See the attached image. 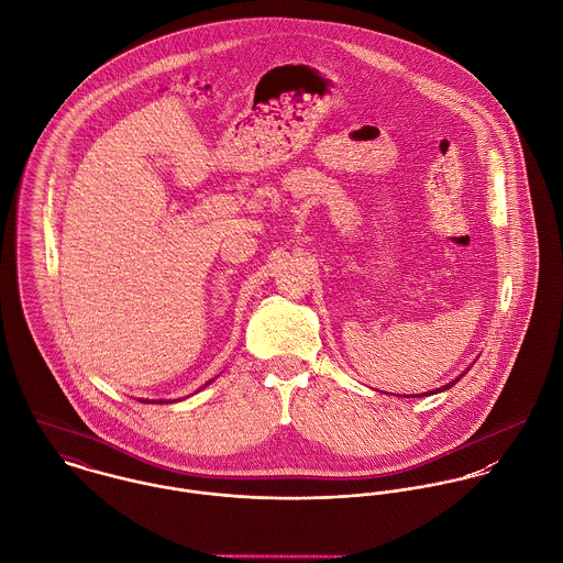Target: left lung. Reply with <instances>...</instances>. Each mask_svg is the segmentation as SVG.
Segmentation results:
<instances>
[{"label": "left lung", "instance_id": "1", "mask_svg": "<svg viewBox=\"0 0 563 563\" xmlns=\"http://www.w3.org/2000/svg\"><path fill=\"white\" fill-rule=\"evenodd\" d=\"M468 369H471V367H468ZM468 369H466V372H468ZM466 372H464V374H466ZM464 374L457 375L455 379H451V382H449V384H444L442 388H437V390H428V393H421V395H426V397H428V395H437V393H442V390H449V388H451L455 382H460V379L464 377ZM421 395H404V397H421Z\"/></svg>", "mask_w": 563, "mask_h": 563}]
</instances>
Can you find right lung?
Returning <instances> with one entry per match:
<instances>
[{
	"mask_svg": "<svg viewBox=\"0 0 563 563\" xmlns=\"http://www.w3.org/2000/svg\"><path fill=\"white\" fill-rule=\"evenodd\" d=\"M211 382H213V379H209L207 384H211ZM207 384H205V386H207ZM140 401H144V404H164L162 399H151V401H148V399H140ZM166 404H168V401H166Z\"/></svg>",
	"mask_w": 563,
	"mask_h": 563,
	"instance_id": "add662e5",
	"label": "right lung"
}]
</instances>
